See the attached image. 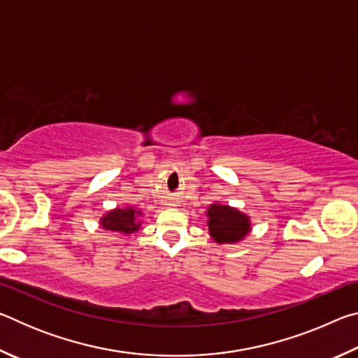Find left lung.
Returning <instances> with one entry per match:
<instances>
[{"label":"left lung","instance_id":"left-lung-1","mask_svg":"<svg viewBox=\"0 0 358 358\" xmlns=\"http://www.w3.org/2000/svg\"><path fill=\"white\" fill-rule=\"evenodd\" d=\"M207 215L210 235L217 243H235L243 240L251 229L250 217L230 208L229 205L213 203Z\"/></svg>","mask_w":358,"mask_h":358}]
</instances>
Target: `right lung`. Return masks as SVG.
<instances>
[{"label": "right lung", "instance_id": "obj_1", "mask_svg": "<svg viewBox=\"0 0 358 358\" xmlns=\"http://www.w3.org/2000/svg\"><path fill=\"white\" fill-rule=\"evenodd\" d=\"M141 215V211H136L134 208H117L102 217L101 226L112 232L132 234L141 226V222H137V217Z\"/></svg>", "mask_w": 358, "mask_h": 358}]
</instances>
